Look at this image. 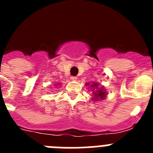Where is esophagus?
<instances>
[{
	"instance_id": "1",
	"label": "esophagus",
	"mask_w": 153,
	"mask_h": 153,
	"mask_svg": "<svg viewBox=\"0 0 153 153\" xmlns=\"http://www.w3.org/2000/svg\"><path fill=\"white\" fill-rule=\"evenodd\" d=\"M70 79H71V80H76V76H71Z\"/></svg>"
}]
</instances>
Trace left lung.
I'll return each instance as SVG.
<instances>
[{"instance_id": "1", "label": "left lung", "mask_w": 153, "mask_h": 153, "mask_svg": "<svg viewBox=\"0 0 153 153\" xmlns=\"http://www.w3.org/2000/svg\"><path fill=\"white\" fill-rule=\"evenodd\" d=\"M90 83H86V86L89 85ZM98 83H93V84H91V87H93V94L94 96V97L93 98V100H104L105 97L106 96V93L105 92V90L103 89H102V87H100V89H98ZM95 90L94 91V90Z\"/></svg>"}]
</instances>
